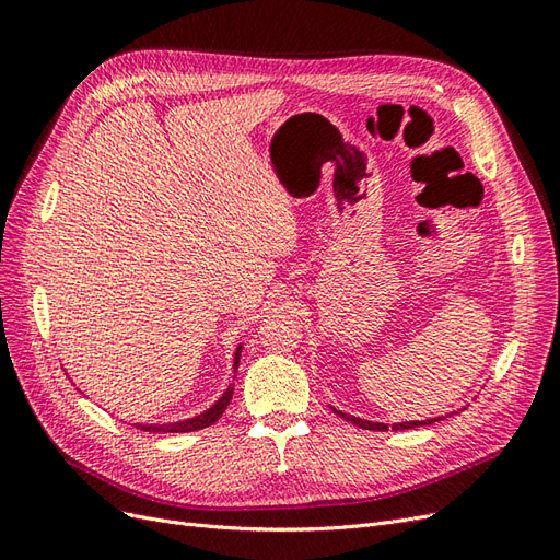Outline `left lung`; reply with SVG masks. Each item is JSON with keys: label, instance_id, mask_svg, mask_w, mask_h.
<instances>
[{"label": "left lung", "instance_id": "left-lung-1", "mask_svg": "<svg viewBox=\"0 0 560 560\" xmlns=\"http://www.w3.org/2000/svg\"><path fill=\"white\" fill-rule=\"evenodd\" d=\"M331 411H334L336 416H341L343 420L352 422V425L362 428V430H376V432H385V430H387V422H374V420H364V418H358V416H350V413L338 411V409H334V406H331ZM444 418H446V416H439V418H428V420H406V422H395L393 430H409V428H420V425H432V422H436V420H444Z\"/></svg>", "mask_w": 560, "mask_h": 560}]
</instances>
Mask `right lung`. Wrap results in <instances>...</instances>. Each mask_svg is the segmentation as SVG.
<instances>
[{
    "label": "right lung",
    "instance_id": "right-lung-1",
    "mask_svg": "<svg viewBox=\"0 0 560 560\" xmlns=\"http://www.w3.org/2000/svg\"><path fill=\"white\" fill-rule=\"evenodd\" d=\"M241 352H243V346L235 348V358H233V371H238V364H241ZM233 397V383L226 387V393L219 397L210 409H206L202 413L194 416V418H184V420H177V422H163V425H144V422H135V428L138 430H144V432H196V430H202V428H210L212 422L219 420V416H222L226 411V406Z\"/></svg>",
    "mask_w": 560,
    "mask_h": 560
}]
</instances>
